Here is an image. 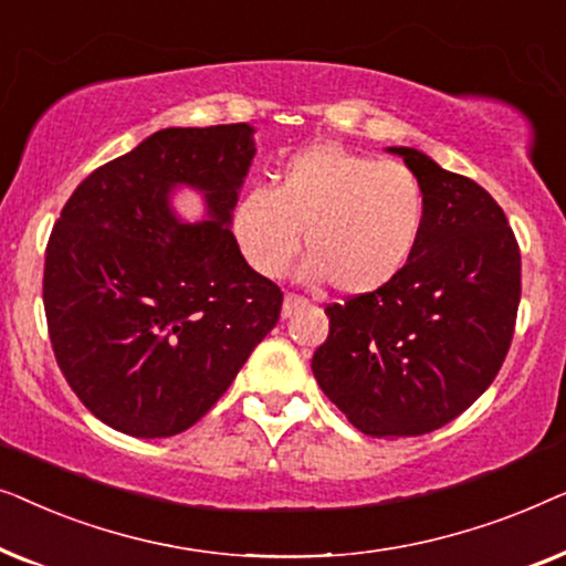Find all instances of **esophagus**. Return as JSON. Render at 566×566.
<instances>
[{
	"label": "esophagus",
	"instance_id": "34e87169",
	"mask_svg": "<svg viewBox=\"0 0 566 566\" xmlns=\"http://www.w3.org/2000/svg\"><path fill=\"white\" fill-rule=\"evenodd\" d=\"M306 304H308L306 298L293 296V293H289V296L283 298V319H289V316H293L296 312H301V308H304Z\"/></svg>",
	"mask_w": 566,
	"mask_h": 566
}]
</instances>
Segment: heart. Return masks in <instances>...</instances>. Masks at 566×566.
<instances>
[{"mask_svg":"<svg viewBox=\"0 0 566 566\" xmlns=\"http://www.w3.org/2000/svg\"><path fill=\"white\" fill-rule=\"evenodd\" d=\"M428 227V190L401 161L316 144L293 154L275 188H250L234 208V239L254 273L273 277L306 250L298 277L366 296L397 281Z\"/></svg>","mask_w":566,"mask_h":566,"instance_id":"obj_1","label":"heart"}]
</instances>
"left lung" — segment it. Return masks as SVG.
Instances as JSON below:
<instances>
[{
	"instance_id": "1",
	"label": "left lung",
	"mask_w": 566,
	"mask_h": 566,
	"mask_svg": "<svg viewBox=\"0 0 566 566\" xmlns=\"http://www.w3.org/2000/svg\"><path fill=\"white\" fill-rule=\"evenodd\" d=\"M428 190V227L397 281L324 308L316 384L370 438L443 428L494 381L521 304V250L482 185L389 146Z\"/></svg>"
}]
</instances>
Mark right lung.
I'll return each mask as SVG.
<instances>
[{
    "label": "right lung",
    "mask_w": 566,
    "mask_h": 566,
    "mask_svg": "<svg viewBox=\"0 0 566 566\" xmlns=\"http://www.w3.org/2000/svg\"><path fill=\"white\" fill-rule=\"evenodd\" d=\"M254 126L165 128L95 169L45 247L43 304L59 368L113 430L169 438L234 381L277 324L283 293L247 265L231 219ZM182 187L205 221H181Z\"/></svg>",
    "instance_id": "add662e5"
}]
</instances>
